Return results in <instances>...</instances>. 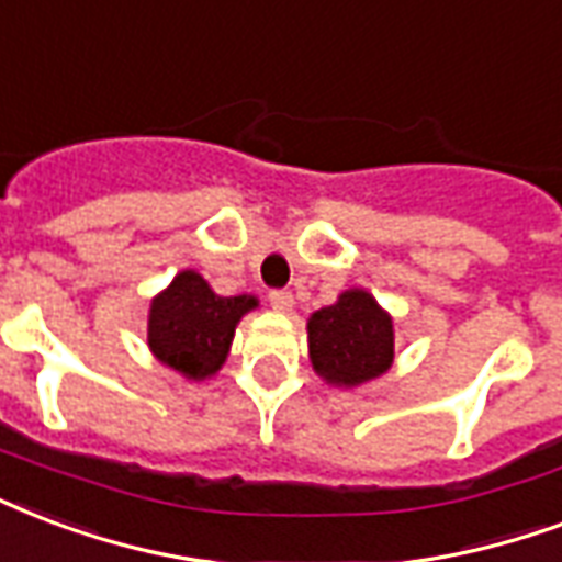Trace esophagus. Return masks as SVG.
Listing matches in <instances>:
<instances>
[{
    "mask_svg": "<svg viewBox=\"0 0 562 562\" xmlns=\"http://www.w3.org/2000/svg\"><path fill=\"white\" fill-rule=\"evenodd\" d=\"M269 305L276 307V311H290L293 307V293L290 290H272L269 293Z\"/></svg>",
    "mask_w": 562,
    "mask_h": 562,
    "instance_id": "esophagus-1",
    "label": "esophagus"
}]
</instances>
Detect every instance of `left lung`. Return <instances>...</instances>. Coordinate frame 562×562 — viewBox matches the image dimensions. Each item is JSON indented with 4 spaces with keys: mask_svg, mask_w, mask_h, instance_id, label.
<instances>
[{
    "mask_svg": "<svg viewBox=\"0 0 562 562\" xmlns=\"http://www.w3.org/2000/svg\"><path fill=\"white\" fill-rule=\"evenodd\" d=\"M311 364L335 385H361L394 361L391 316L364 290H349L307 319Z\"/></svg>",
    "mask_w": 562,
    "mask_h": 562,
    "instance_id": "8db88e82",
    "label": "left lung"
}]
</instances>
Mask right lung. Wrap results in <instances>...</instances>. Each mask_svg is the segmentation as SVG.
Returning <instances> with one entry per match:
<instances>
[{
    "mask_svg": "<svg viewBox=\"0 0 562 562\" xmlns=\"http://www.w3.org/2000/svg\"><path fill=\"white\" fill-rule=\"evenodd\" d=\"M251 296H216L198 272H180L150 305L147 344L162 364L189 379L213 376L227 358L239 316Z\"/></svg>",
    "mask_w": 562,
    "mask_h": 562,
    "instance_id": "obj_1",
    "label": "right lung"
}]
</instances>
